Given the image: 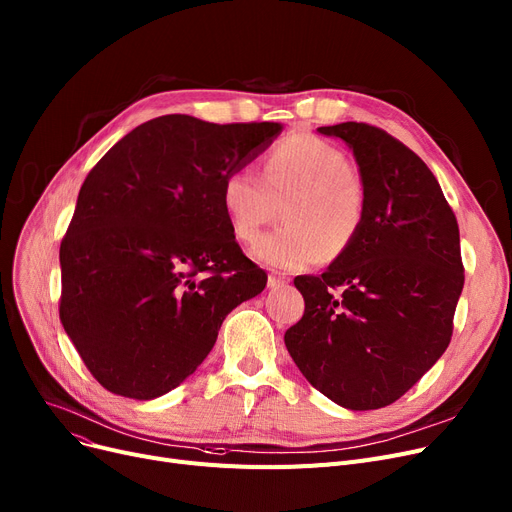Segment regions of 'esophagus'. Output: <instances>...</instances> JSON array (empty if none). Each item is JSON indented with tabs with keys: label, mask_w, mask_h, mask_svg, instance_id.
<instances>
[{
	"label": "esophagus",
	"mask_w": 512,
	"mask_h": 512,
	"mask_svg": "<svg viewBox=\"0 0 512 512\" xmlns=\"http://www.w3.org/2000/svg\"><path fill=\"white\" fill-rule=\"evenodd\" d=\"M288 280L282 276V274H270V278H267V286L270 288H280L284 286Z\"/></svg>",
	"instance_id": "esophagus-1"
}]
</instances>
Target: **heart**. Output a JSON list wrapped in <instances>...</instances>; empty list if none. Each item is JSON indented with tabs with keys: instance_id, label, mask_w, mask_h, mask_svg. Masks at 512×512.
Returning a JSON list of instances; mask_svg holds the SVG:
<instances>
[{
	"instance_id": "heart-1",
	"label": "heart",
	"mask_w": 512,
	"mask_h": 512,
	"mask_svg": "<svg viewBox=\"0 0 512 512\" xmlns=\"http://www.w3.org/2000/svg\"><path fill=\"white\" fill-rule=\"evenodd\" d=\"M282 205L284 226L253 249L257 261L297 272L353 249L367 218L365 188L336 145L297 132L263 159V180L236 168L222 182V209L232 236L255 245Z\"/></svg>"
}]
</instances>
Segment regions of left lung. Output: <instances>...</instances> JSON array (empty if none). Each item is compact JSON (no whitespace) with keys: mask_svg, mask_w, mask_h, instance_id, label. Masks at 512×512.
<instances>
[{"mask_svg":"<svg viewBox=\"0 0 512 512\" xmlns=\"http://www.w3.org/2000/svg\"><path fill=\"white\" fill-rule=\"evenodd\" d=\"M361 170V236L321 276H297L305 315L286 330L292 361L336 405L369 411L409 392L448 348L465 284L456 215L425 161L365 122L317 128Z\"/></svg>","mask_w":512,"mask_h":512,"instance_id":"1","label":"left lung"}]
</instances>
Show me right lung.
<instances>
[{
  "label": "right lung",
  "instance_id": "obj_1",
  "mask_svg": "<svg viewBox=\"0 0 512 512\" xmlns=\"http://www.w3.org/2000/svg\"><path fill=\"white\" fill-rule=\"evenodd\" d=\"M280 130L159 116L89 172L60 245V319L105 390L170 392L209 355L226 315L265 288L230 232L222 182Z\"/></svg>",
  "mask_w": 512,
  "mask_h": 512
}]
</instances>
